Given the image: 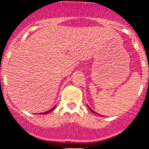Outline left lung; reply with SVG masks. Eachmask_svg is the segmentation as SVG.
Segmentation results:
<instances>
[{
    "mask_svg": "<svg viewBox=\"0 0 149 149\" xmlns=\"http://www.w3.org/2000/svg\"><path fill=\"white\" fill-rule=\"evenodd\" d=\"M91 102V101H90ZM90 104H88V108H89L90 110L92 112H94V113H96V114H102V115H107L108 113H107L106 111H102L101 109H99V108H97V107H96L95 105H94V104H91V102H89Z\"/></svg>",
    "mask_w": 149,
    "mask_h": 149,
    "instance_id": "obj_1",
    "label": "left lung"
}]
</instances>
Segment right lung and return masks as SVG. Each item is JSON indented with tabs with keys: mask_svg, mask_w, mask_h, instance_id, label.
<instances>
[{
	"mask_svg": "<svg viewBox=\"0 0 149 149\" xmlns=\"http://www.w3.org/2000/svg\"><path fill=\"white\" fill-rule=\"evenodd\" d=\"M54 99H55V97H54L53 100H53V102H54ZM52 104V105L49 108V109H46V110L43 111V112H39V113H41V114H47L49 112H50V111L53 110V109H55V104Z\"/></svg>",
	"mask_w": 149,
	"mask_h": 149,
	"instance_id": "obj_1",
	"label": "right lung"
}]
</instances>
